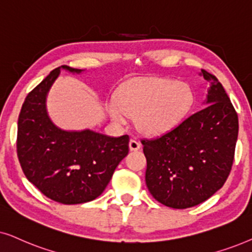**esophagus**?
Returning <instances> with one entry per match:
<instances>
[{"label": "esophagus", "instance_id": "esophagus-1", "mask_svg": "<svg viewBox=\"0 0 252 252\" xmlns=\"http://www.w3.org/2000/svg\"><path fill=\"white\" fill-rule=\"evenodd\" d=\"M129 147L131 151H138L140 149V143L137 142L136 139H130Z\"/></svg>", "mask_w": 252, "mask_h": 252}]
</instances>
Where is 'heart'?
Masks as SVG:
<instances>
[{"mask_svg":"<svg viewBox=\"0 0 252 252\" xmlns=\"http://www.w3.org/2000/svg\"><path fill=\"white\" fill-rule=\"evenodd\" d=\"M193 105L194 91L190 84L169 78H146L126 84L119 98L109 102L108 110L116 122L126 123L129 117H136L140 131L159 136L181 126Z\"/></svg>","mask_w":252,"mask_h":252,"instance_id":"b5f03b06","label":"heart"}]
</instances>
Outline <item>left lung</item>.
<instances>
[{"mask_svg":"<svg viewBox=\"0 0 252 252\" xmlns=\"http://www.w3.org/2000/svg\"><path fill=\"white\" fill-rule=\"evenodd\" d=\"M207 82L206 107L172 131L144 139L147 189L158 202L188 209L205 202L226 182L233 165L239 117L216 76Z\"/></svg>","mask_w":252,"mask_h":252,"instance_id":"obj_1","label":"left lung"}]
</instances>
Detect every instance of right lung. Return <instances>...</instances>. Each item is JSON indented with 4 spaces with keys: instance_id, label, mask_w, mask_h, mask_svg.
<instances>
[{
    "instance_id": "add662e5",
    "label": "right lung",
    "mask_w": 252,
    "mask_h": 252,
    "mask_svg": "<svg viewBox=\"0 0 252 252\" xmlns=\"http://www.w3.org/2000/svg\"><path fill=\"white\" fill-rule=\"evenodd\" d=\"M61 70L54 69L29 93L18 117L17 156L26 179L48 198L73 205L91 202L106 189L114 170L129 153V136L110 137L92 131H68L53 123L47 95Z\"/></svg>"
}]
</instances>
